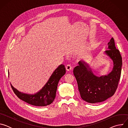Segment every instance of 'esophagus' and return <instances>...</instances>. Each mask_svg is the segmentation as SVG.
Masks as SVG:
<instances>
[{
    "mask_svg": "<svg viewBox=\"0 0 128 128\" xmlns=\"http://www.w3.org/2000/svg\"><path fill=\"white\" fill-rule=\"evenodd\" d=\"M66 70L68 71L71 70L72 69V67H71V66L70 65H69V64L67 65L66 66Z\"/></svg>",
    "mask_w": 128,
    "mask_h": 128,
    "instance_id": "esophagus-1",
    "label": "esophagus"
}]
</instances>
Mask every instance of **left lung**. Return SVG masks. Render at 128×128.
I'll return each mask as SVG.
<instances>
[{
    "instance_id": "obj_1",
    "label": "left lung",
    "mask_w": 128,
    "mask_h": 128,
    "mask_svg": "<svg viewBox=\"0 0 128 128\" xmlns=\"http://www.w3.org/2000/svg\"><path fill=\"white\" fill-rule=\"evenodd\" d=\"M105 52L114 62L112 71L107 76L98 77L84 61H80L74 69L80 97L84 101L95 103L103 102L112 96L116 90L120 78L122 58L116 48L114 38L108 43Z\"/></svg>"
}]
</instances>
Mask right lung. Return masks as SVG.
Returning a JSON list of instances; mask_svg holds the SVG:
<instances>
[{
    "label": "right lung",
    "mask_w": 128,
    "mask_h": 128,
    "mask_svg": "<svg viewBox=\"0 0 128 128\" xmlns=\"http://www.w3.org/2000/svg\"><path fill=\"white\" fill-rule=\"evenodd\" d=\"M65 73V66L62 64L59 66L42 89L34 95L20 92L10 84L11 87L17 97L26 103L36 106H46L50 104L55 98L59 81ZM8 74L9 75V72Z\"/></svg>",
    "instance_id": "1"
}]
</instances>
